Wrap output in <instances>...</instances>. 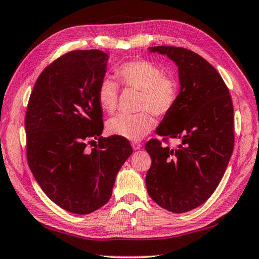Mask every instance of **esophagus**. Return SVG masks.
Instances as JSON below:
<instances>
[{
    "mask_svg": "<svg viewBox=\"0 0 259 259\" xmlns=\"http://www.w3.org/2000/svg\"><path fill=\"white\" fill-rule=\"evenodd\" d=\"M132 148H133L134 150H139L142 148V144H141L140 142H132Z\"/></svg>",
    "mask_w": 259,
    "mask_h": 259,
    "instance_id": "34e87169",
    "label": "esophagus"
}]
</instances>
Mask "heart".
Returning a JSON list of instances; mask_svg holds the SVG:
<instances>
[{
    "label": "heart",
    "instance_id": "1",
    "mask_svg": "<svg viewBox=\"0 0 259 259\" xmlns=\"http://www.w3.org/2000/svg\"><path fill=\"white\" fill-rule=\"evenodd\" d=\"M119 83L126 89L141 92L136 115H118L107 124L110 134L131 141H139L153 130L154 116H167L179 98V83L175 76L164 74L162 69L148 60L125 62L115 69ZM119 87L110 77L101 79L97 89L101 109L113 114L118 107Z\"/></svg>",
    "mask_w": 259,
    "mask_h": 259
}]
</instances>
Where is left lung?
<instances>
[{
    "instance_id": "8db88e82",
    "label": "left lung",
    "mask_w": 259,
    "mask_h": 259,
    "mask_svg": "<svg viewBox=\"0 0 259 259\" xmlns=\"http://www.w3.org/2000/svg\"><path fill=\"white\" fill-rule=\"evenodd\" d=\"M177 64L180 91L177 104L163 117L157 139L145 144L152 163L145 177L153 201L174 213H184L207 201L220 184L235 145L233 105L221 75L198 54L183 47L157 46Z\"/></svg>"
}]
</instances>
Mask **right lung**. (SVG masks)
<instances>
[{"instance_id": "obj_1", "label": "right lung", "mask_w": 259, "mask_h": 259, "mask_svg": "<svg viewBox=\"0 0 259 259\" xmlns=\"http://www.w3.org/2000/svg\"><path fill=\"white\" fill-rule=\"evenodd\" d=\"M107 60L99 50L64 54L40 73L27 106L29 168L54 203L75 214H89L109 201L116 175L133 153L126 139L101 136L97 89ZM95 139L99 144L88 149Z\"/></svg>"}]
</instances>
